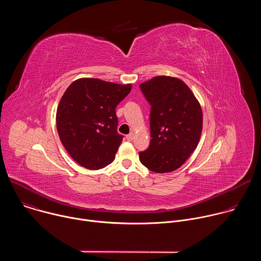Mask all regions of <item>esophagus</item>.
I'll return each mask as SVG.
<instances>
[{
  "instance_id": "obj_1",
  "label": "esophagus",
  "mask_w": 261,
  "mask_h": 261,
  "mask_svg": "<svg viewBox=\"0 0 261 261\" xmlns=\"http://www.w3.org/2000/svg\"><path fill=\"white\" fill-rule=\"evenodd\" d=\"M133 137H134V135H133V133H130V134H128V135H126V139L128 140V141H132L133 140Z\"/></svg>"
}]
</instances>
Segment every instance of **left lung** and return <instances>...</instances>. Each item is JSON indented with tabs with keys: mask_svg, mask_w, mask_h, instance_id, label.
Returning <instances> with one entry per match:
<instances>
[{
	"mask_svg": "<svg viewBox=\"0 0 261 261\" xmlns=\"http://www.w3.org/2000/svg\"><path fill=\"white\" fill-rule=\"evenodd\" d=\"M151 104V141L139 152L142 165L157 173L180 167L196 148L202 110L189 87L178 79L156 76L139 86Z\"/></svg>",
	"mask_w": 261,
	"mask_h": 261,
	"instance_id": "8db88e82",
	"label": "left lung"
}]
</instances>
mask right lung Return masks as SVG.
Instances as JSON below:
<instances>
[{"mask_svg": "<svg viewBox=\"0 0 261 261\" xmlns=\"http://www.w3.org/2000/svg\"><path fill=\"white\" fill-rule=\"evenodd\" d=\"M131 85L97 79L73 82L60 100L57 129L66 151L83 167L97 170L113 162L122 143L116 107Z\"/></svg>", "mask_w": 261, "mask_h": 261, "instance_id": "right-lung-1", "label": "right lung"}]
</instances>
